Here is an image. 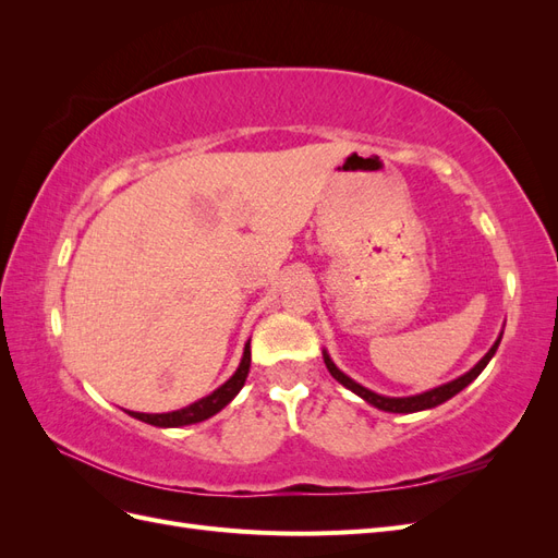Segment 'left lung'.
I'll use <instances>...</instances> for the list:
<instances>
[{
  "label": "left lung",
  "mask_w": 558,
  "mask_h": 558,
  "mask_svg": "<svg viewBox=\"0 0 558 558\" xmlns=\"http://www.w3.org/2000/svg\"><path fill=\"white\" fill-rule=\"evenodd\" d=\"M498 344H500V337H498V340L494 342V347L486 351V356H484L475 367L468 369L465 375H461L459 379L447 381V384L437 386V388H430V391H426V393L408 396V398H388V396H379V393H375V391H369V388H365V386H361L359 381H353L351 377H347V375L342 373V369L337 367V365L330 361V356H328L326 351H324V361H326L328 373H330L337 381H340L342 386H347L349 391H353L356 396H361L365 402L373 404V408L384 410V412H393V414H412V412H421V410L437 408V404H442V402H447L449 398H453L456 393H461L463 388H465L470 381H475V379L480 377V373H482V369L488 365V361L494 359V353H496Z\"/></svg>",
  "instance_id": "8db88e82"
}]
</instances>
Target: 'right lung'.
Masks as SVG:
<instances>
[{
  "mask_svg": "<svg viewBox=\"0 0 558 558\" xmlns=\"http://www.w3.org/2000/svg\"><path fill=\"white\" fill-rule=\"evenodd\" d=\"M248 344L251 342H246V347H244V356H242L238 373H234L223 386H218L216 391L209 393L207 398L189 404V408L177 410V412H167V414H144V412H128V414L144 421V424L158 426V428H179V426L199 424V421H205V418L214 416L216 412H221L226 404L242 391V386L248 377V367H251V347Z\"/></svg>",
  "mask_w": 558,
  "mask_h": 558,
  "instance_id": "right-lung-1",
  "label": "right lung"
}]
</instances>
